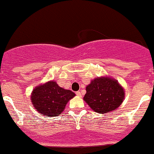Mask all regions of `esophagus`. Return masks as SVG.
I'll list each match as a JSON object with an SVG mask.
<instances>
[{"mask_svg":"<svg viewBox=\"0 0 154 154\" xmlns=\"http://www.w3.org/2000/svg\"><path fill=\"white\" fill-rule=\"evenodd\" d=\"M75 94H76V95H77V96H82L81 92H80L79 91H78V92H76Z\"/></svg>","mask_w":154,"mask_h":154,"instance_id":"34e87169","label":"esophagus"}]
</instances>
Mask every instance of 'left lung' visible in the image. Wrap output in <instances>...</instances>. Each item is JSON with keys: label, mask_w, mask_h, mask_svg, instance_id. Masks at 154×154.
Masks as SVG:
<instances>
[{"label": "left lung", "mask_w": 154, "mask_h": 154, "mask_svg": "<svg viewBox=\"0 0 154 154\" xmlns=\"http://www.w3.org/2000/svg\"><path fill=\"white\" fill-rule=\"evenodd\" d=\"M85 89L84 101L98 113L112 112L123 103L125 98L123 87L117 80L109 76L94 79Z\"/></svg>", "instance_id": "1"}]
</instances>
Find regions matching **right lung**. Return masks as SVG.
Masks as SVG:
<instances>
[{"label": "right lung", "mask_w": 154, "mask_h": 154, "mask_svg": "<svg viewBox=\"0 0 154 154\" xmlns=\"http://www.w3.org/2000/svg\"><path fill=\"white\" fill-rule=\"evenodd\" d=\"M74 96V92L63 89L51 80L35 87L31 92V100L38 113L51 117L60 115Z\"/></svg>", "instance_id": "obj_1"}]
</instances>
